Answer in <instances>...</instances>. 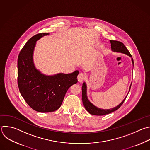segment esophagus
<instances>
[{
  "label": "esophagus",
  "instance_id": "obj_1",
  "mask_svg": "<svg viewBox=\"0 0 150 150\" xmlns=\"http://www.w3.org/2000/svg\"><path fill=\"white\" fill-rule=\"evenodd\" d=\"M86 78V75L83 73H79V75H78V77H77V79H78V81L79 82H81L82 81H83L85 80Z\"/></svg>",
  "mask_w": 150,
  "mask_h": 150
}]
</instances>
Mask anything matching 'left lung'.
Masks as SVG:
<instances>
[{
	"instance_id": "left-lung-1",
	"label": "left lung",
	"mask_w": 150,
	"mask_h": 150,
	"mask_svg": "<svg viewBox=\"0 0 150 150\" xmlns=\"http://www.w3.org/2000/svg\"><path fill=\"white\" fill-rule=\"evenodd\" d=\"M110 41L111 44V49L113 51L121 52V53L125 54L129 56L130 57H132V55H131V54L128 51V50L127 49V48L125 47V46L124 45L123 43H122L121 42L118 41V40H110ZM132 64L134 66V61H133L132 58ZM131 86L129 88V91L131 89ZM127 96L125 97V98L124 99L123 101L121 103H120L118 106H117L112 109H109V110L101 109V108L96 107L95 106H94L92 104H91L88 101V99L87 98V96H86V85L85 82L83 83V84H82V103H83V104L85 109L86 110V111L92 115H104L106 114H110V113L117 110L123 104Z\"/></svg>"
}]
</instances>
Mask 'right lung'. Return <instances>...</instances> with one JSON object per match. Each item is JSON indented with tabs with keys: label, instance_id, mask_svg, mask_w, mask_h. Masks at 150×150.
I'll list each match as a JSON object with an SVG mask.
<instances>
[{
	"label": "right lung",
	"instance_id": "1",
	"mask_svg": "<svg viewBox=\"0 0 150 150\" xmlns=\"http://www.w3.org/2000/svg\"><path fill=\"white\" fill-rule=\"evenodd\" d=\"M49 33L35 35L26 43L18 59V84L19 91L30 107L40 112H49L61 107L67 91L78 82V71L46 76L37 70L33 62L36 42Z\"/></svg>",
	"mask_w": 150,
	"mask_h": 150
}]
</instances>
